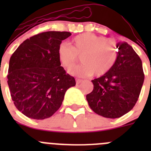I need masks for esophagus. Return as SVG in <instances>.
Instances as JSON below:
<instances>
[{"label": "esophagus", "instance_id": "1", "mask_svg": "<svg viewBox=\"0 0 151 151\" xmlns=\"http://www.w3.org/2000/svg\"><path fill=\"white\" fill-rule=\"evenodd\" d=\"M83 82V80L82 79H76V85H79L80 83Z\"/></svg>", "mask_w": 151, "mask_h": 151}]
</instances>
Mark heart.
Masks as SVG:
<instances>
[{"instance_id": "obj_1", "label": "heart", "mask_w": 151, "mask_h": 151, "mask_svg": "<svg viewBox=\"0 0 151 151\" xmlns=\"http://www.w3.org/2000/svg\"><path fill=\"white\" fill-rule=\"evenodd\" d=\"M70 45L71 47L60 44L57 48V57L63 66L70 69L80 56L82 63L70 70L75 76L86 77L94 74L101 76L110 71L116 62L118 50L111 40L86 32L74 37Z\"/></svg>"}]
</instances>
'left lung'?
Wrapping results in <instances>:
<instances>
[{
    "label": "left lung",
    "mask_w": 151,
    "mask_h": 151,
    "mask_svg": "<svg viewBox=\"0 0 151 151\" xmlns=\"http://www.w3.org/2000/svg\"><path fill=\"white\" fill-rule=\"evenodd\" d=\"M118 57L105 75L92 80L94 89L86 95L95 113L116 119L129 113L138 101L145 80L142 62L132 47L119 42Z\"/></svg>",
    "instance_id": "8db88e82"
}]
</instances>
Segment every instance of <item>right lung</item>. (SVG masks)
I'll use <instances>...</instances> for the list:
<instances>
[{"label": "right lung", "mask_w": 151, "mask_h": 151, "mask_svg": "<svg viewBox=\"0 0 151 151\" xmlns=\"http://www.w3.org/2000/svg\"><path fill=\"white\" fill-rule=\"evenodd\" d=\"M68 32H45L24 41L12 54L7 83L19 111L34 119H45L59 110L65 93L76 85L57 57Z\"/></svg>", "instance_id": "add662e5"}]
</instances>
